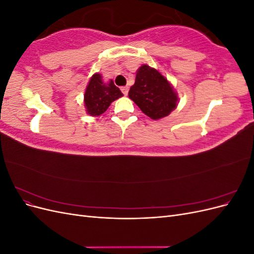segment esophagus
<instances>
[{"label":"esophagus","mask_w":254,"mask_h":254,"mask_svg":"<svg viewBox=\"0 0 254 254\" xmlns=\"http://www.w3.org/2000/svg\"><path fill=\"white\" fill-rule=\"evenodd\" d=\"M122 92H123V94H124L125 96L128 94V91H129V88L128 87H122Z\"/></svg>","instance_id":"esophagus-1"}]
</instances>
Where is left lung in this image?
I'll return each instance as SVG.
<instances>
[{"label": "left lung", "instance_id": "left-lung-1", "mask_svg": "<svg viewBox=\"0 0 254 254\" xmlns=\"http://www.w3.org/2000/svg\"><path fill=\"white\" fill-rule=\"evenodd\" d=\"M128 96L152 120L167 117L178 105V96L171 82L147 64H143L136 71L135 81Z\"/></svg>", "mask_w": 254, "mask_h": 254}]
</instances>
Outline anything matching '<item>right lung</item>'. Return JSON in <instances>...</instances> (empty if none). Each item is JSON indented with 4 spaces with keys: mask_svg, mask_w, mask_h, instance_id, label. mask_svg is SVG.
Segmentation results:
<instances>
[{
    "mask_svg": "<svg viewBox=\"0 0 254 254\" xmlns=\"http://www.w3.org/2000/svg\"><path fill=\"white\" fill-rule=\"evenodd\" d=\"M123 96L121 90L115 86L113 80L104 82L102 75L95 73L90 78V81L84 92V107L91 117H98L103 114L112 102Z\"/></svg>",
    "mask_w": 254,
    "mask_h": 254,
    "instance_id": "obj_1",
    "label": "right lung"
}]
</instances>
